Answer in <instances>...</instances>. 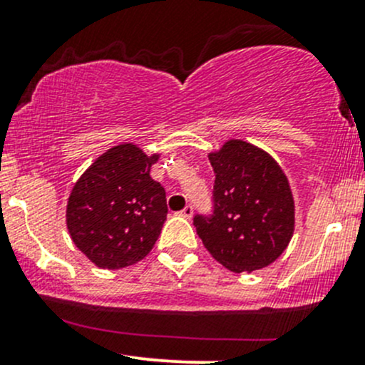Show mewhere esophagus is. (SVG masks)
<instances>
[{
  "label": "esophagus",
  "instance_id": "34e87169",
  "mask_svg": "<svg viewBox=\"0 0 365 365\" xmlns=\"http://www.w3.org/2000/svg\"><path fill=\"white\" fill-rule=\"evenodd\" d=\"M192 213H194V208L190 205H187L185 208H183L182 212H180V215L185 217V219H190V217H192Z\"/></svg>",
  "mask_w": 365,
  "mask_h": 365
}]
</instances>
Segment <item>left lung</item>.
Wrapping results in <instances>:
<instances>
[{
    "label": "left lung",
    "mask_w": 365,
    "mask_h": 365,
    "mask_svg": "<svg viewBox=\"0 0 365 365\" xmlns=\"http://www.w3.org/2000/svg\"><path fill=\"white\" fill-rule=\"evenodd\" d=\"M213 213L194 226L206 251L231 272H252L274 263L295 230V201L281 165L264 150L230 139L208 155Z\"/></svg>",
    "instance_id": "obj_1"
}]
</instances>
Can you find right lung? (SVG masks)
Instances as JSON below:
<instances>
[{
    "label": "right lung",
    "mask_w": 365,
    "mask_h": 365,
    "mask_svg": "<svg viewBox=\"0 0 365 365\" xmlns=\"http://www.w3.org/2000/svg\"><path fill=\"white\" fill-rule=\"evenodd\" d=\"M159 155L132 143L102 153L81 175L67 203L72 242L98 268H125L155 245L168 215L165 190L150 176Z\"/></svg>",
    "instance_id": "1"
}]
</instances>
